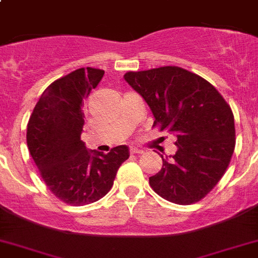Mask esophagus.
Instances as JSON below:
<instances>
[{"instance_id":"obj_1","label":"esophagus","mask_w":258,"mask_h":258,"mask_svg":"<svg viewBox=\"0 0 258 258\" xmlns=\"http://www.w3.org/2000/svg\"><path fill=\"white\" fill-rule=\"evenodd\" d=\"M130 153H131V154H142V153H144V152H143L142 149L136 148V147H131V148H130Z\"/></svg>"}]
</instances>
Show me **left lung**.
I'll list each match as a JSON object with an SVG mask.
<instances>
[{"label":"left lung","mask_w":258,"mask_h":258,"mask_svg":"<svg viewBox=\"0 0 258 258\" xmlns=\"http://www.w3.org/2000/svg\"><path fill=\"white\" fill-rule=\"evenodd\" d=\"M124 80L145 100L153 126L175 136L174 156L162 157V169L149 178L157 195L189 205L221 180L235 149L231 107L209 82L182 67L130 71Z\"/></svg>","instance_id":"1"}]
</instances>
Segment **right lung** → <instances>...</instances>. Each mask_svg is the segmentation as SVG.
<instances>
[{"label": "right lung", "mask_w": 258, "mask_h": 258, "mask_svg": "<svg viewBox=\"0 0 258 258\" xmlns=\"http://www.w3.org/2000/svg\"><path fill=\"white\" fill-rule=\"evenodd\" d=\"M102 76L104 70L83 67L53 82L42 92L27 124L28 151L42 180L55 197L74 207L102 199L130 157L126 145L104 154L89 152L80 140L84 100Z\"/></svg>", "instance_id": "add662e5"}]
</instances>
